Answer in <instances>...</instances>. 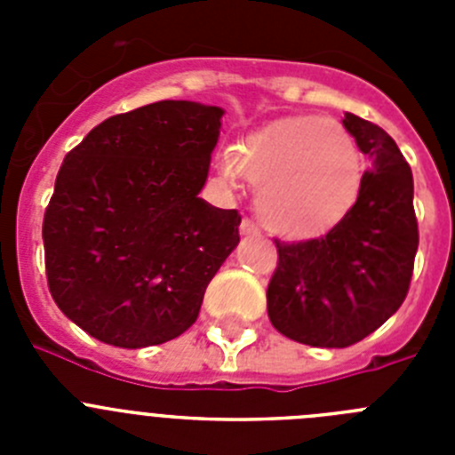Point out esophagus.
I'll list each match as a JSON object with an SVG mask.
<instances>
[{
  "label": "esophagus",
  "mask_w": 455,
  "mask_h": 455,
  "mask_svg": "<svg viewBox=\"0 0 455 455\" xmlns=\"http://www.w3.org/2000/svg\"><path fill=\"white\" fill-rule=\"evenodd\" d=\"M239 232H241V236H259V228H257L251 219L241 220Z\"/></svg>",
  "instance_id": "esophagus-1"
}]
</instances>
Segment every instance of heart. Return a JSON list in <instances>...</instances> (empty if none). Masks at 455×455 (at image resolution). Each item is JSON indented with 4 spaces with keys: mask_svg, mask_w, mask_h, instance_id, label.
Listing matches in <instances>:
<instances>
[{
    "mask_svg": "<svg viewBox=\"0 0 455 455\" xmlns=\"http://www.w3.org/2000/svg\"><path fill=\"white\" fill-rule=\"evenodd\" d=\"M228 180L257 187L255 209L273 235L307 241L328 235L355 207L364 156L339 120L293 116L220 156Z\"/></svg>",
    "mask_w": 455,
    "mask_h": 455,
    "instance_id": "b5f03b06",
    "label": "heart"
}]
</instances>
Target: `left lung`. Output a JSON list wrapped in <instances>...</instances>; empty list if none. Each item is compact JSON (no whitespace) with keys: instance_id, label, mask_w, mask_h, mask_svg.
Returning <instances> with one entry per match:
<instances>
[{"instance_id":"obj_1","label":"left lung","mask_w":455,"mask_h":455,"mask_svg":"<svg viewBox=\"0 0 455 455\" xmlns=\"http://www.w3.org/2000/svg\"><path fill=\"white\" fill-rule=\"evenodd\" d=\"M344 127L371 162L360 198L328 235L275 241L277 267L267 289L273 328L319 348L357 344L401 307L419 246L412 171L394 139L353 114Z\"/></svg>"}]
</instances>
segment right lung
<instances>
[{"instance_id": "obj_1", "label": "right lung", "mask_w": 455, "mask_h": 455, "mask_svg": "<svg viewBox=\"0 0 455 455\" xmlns=\"http://www.w3.org/2000/svg\"><path fill=\"white\" fill-rule=\"evenodd\" d=\"M223 108L162 100L92 127L56 175L45 273L63 315L104 344H164L198 319L241 216L198 198Z\"/></svg>"}]
</instances>
